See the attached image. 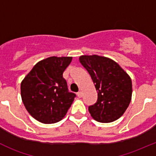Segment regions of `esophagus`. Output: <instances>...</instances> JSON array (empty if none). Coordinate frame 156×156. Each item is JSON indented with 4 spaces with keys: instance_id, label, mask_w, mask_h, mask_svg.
<instances>
[{
    "instance_id": "obj_1",
    "label": "esophagus",
    "mask_w": 156,
    "mask_h": 156,
    "mask_svg": "<svg viewBox=\"0 0 156 156\" xmlns=\"http://www.w3.org/2000/svg\"><path fill=\"white\" fill-rule=\"evenodd\" d=\"M82 92H81V91H79V92H78L77 93V96H78V97H79V98H81V97H82Z\"/></svg>"
}]
</instances>
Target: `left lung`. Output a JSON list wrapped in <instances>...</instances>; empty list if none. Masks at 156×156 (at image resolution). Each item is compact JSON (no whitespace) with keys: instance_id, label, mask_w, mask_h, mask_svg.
Wrapping results in <instances>:
<instances>
[{"instance_id":"1","label":"left lung","mask_w":156,"mask_h":156,"mask_svg":"<svg viewBox=\"0 0 156 156\" xmlns=\"http://www.w3.org/2000/svg\"><path fill=\"white\" fill-rule=\"evenodd\" d=\"M79 61L90 75L98 93L97 103L88 107L93 119L102 123L119 119L131 100L130 76L116 62L104 56H81Z\"/></svg>"}]
</instances>
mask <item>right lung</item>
<instances>
[{"instance_id":"obj_1","label":"right lung","mask_w":156,"mask_h":156,"mask_svg":"<svg viewBox=\"0 0 156 156\" xmlns=\"http://www.w3.org/2000/svg\"><path fill=\"white\" fill-rule=\"evenodd\" d=\"M72 59L70 56H51L43 59L22 81L23 104L38 122L53 124L61 121L76 97L69 92L62 76Z\"/></svg>"}]
</instances>
